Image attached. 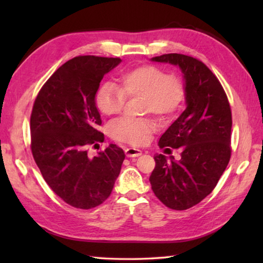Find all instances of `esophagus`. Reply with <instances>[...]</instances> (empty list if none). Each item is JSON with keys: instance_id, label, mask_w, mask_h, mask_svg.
<instances>
[{"instance_id": "obj_1", "label": "esophagus", "mask_w": 263, "mask_h": 263, "mask_svg": "<svg viewBox=\"0 0 263 263\" xmlns=\"http://www.w3.org/2000/svg\"><path fill=\"white\" fill-rule=\"evenodd\" d=\"M125 154L127 158H138L140 157V155L142 154V152L140 149L138 148H133V147H130V148H126L125 149Z\"/></svg>"}]
</instances>
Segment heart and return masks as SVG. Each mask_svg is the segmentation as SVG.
<instances>
[{
	"label": "heart",
	"mask_w": 263,
	"mask_h": 263,
	"mask_svg": "<svg viewBox=\"0 0 263 263\" xmlns=\"http://www.w3.org/2000/svg\"><path fill=\"white\" fill-rule=\"evenodd\" d=\"M144 97V112L171 117L180 108L184 97L183 86L174 75H168L155 66L144 65L127 70L121 77L119 88L112 82H105L97 89L95 103L104 116L122 112L125 97ZM153 119L122 118L111 124L110 135L116 140L131 145H144L157 131Z\"/></svg>",
	"instance_id": "obj_1"
}]
</instances>
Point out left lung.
Returning <instances> with one entry per match:
<instances>
[{
	"mask_svg": "<svg viewBox=\"0 0 263 263\" xmlns=\"http://www.w3.org/2000/svg\"><path fill=\"white\" fill-rule=\"evenodd\" d=\"M177 66L183 78L185 110L159 140V147L173 155L154 157L149 177L155 196L173 210L196 205L215 189L231 158L232 115L220 82L202 61L169 53L151 59Z\"/></svg>",
	"mask_w": 263,
	"mask_h": 263,
	"instance_id": "8db88e82",
	"label": "left lung"
}]
</instances>
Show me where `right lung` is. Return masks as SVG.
I'll return each mask as SVG.
<instances>
[{"label":"right lung","mask_w":263,"mask_h":263,"mask_svg":"<svg viewBox=\"0 0 263 263\" xmlns=\"http://www.w3.org/2000/svg\"><path fill=\"white\" fill-rule=\"evenodd\" d=\"M119 58L82 55L68 60L47 80L34 101L30 119L35 163L62 201L78 209L103 203L112 191L125 154L110 144L96 157L88 146L103 141L95 94Z\"/></svg>","instance_id":"1"}]
</instances>
